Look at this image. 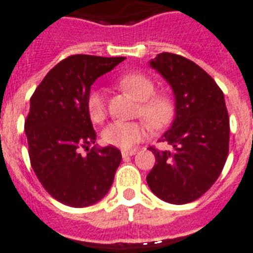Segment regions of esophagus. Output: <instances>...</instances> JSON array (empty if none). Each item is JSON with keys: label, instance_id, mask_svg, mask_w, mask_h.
Listing matches in <instances>:
<instances>
[{"label": "esophagus", "instance_id": "34e87169", "mask_svg": "<svg viewBox=\"0 0 253 253\" xmlns=\"http://www.w3.org/2000/svg\"><path fill=\"white\" fill-rule=\"evenodd\" d=\"M135 152H137V150H123L122 155H123V158H128V156L134 155Z\"/></svg>", "mask_w": 253, "mask_h": 253}]
</instances>
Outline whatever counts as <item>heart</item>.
I'll return each mask as SVG.
<instances>
[{"mask_svg": "<svg viewBox=\"0 0 253 253\" xmlns=\"http://www.w3.org/2000/svg\"><path fill=\"white\" fill-rule=\"evenodd\" d=\"M123 90L139 101L138 114L149 122L152 128L166 126L173 118L174 106L167 94L155 93L154 81L143 74H128L119 81ZM86 111L93 123L99 124L106 118V102L102 91L91 90L86 98ZM149 134L145 122H114L102 131L104 143L120 149H130Z\"/></svg>", "mask_w": 253, "mask_h": 253, "instance_id": "1", "label": "heart"}]
</instances>
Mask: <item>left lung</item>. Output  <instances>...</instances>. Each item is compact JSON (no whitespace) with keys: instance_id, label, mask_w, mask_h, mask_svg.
<instances>
[{"instance_id":"obj_1","label":"left lung","mask_w":253,"mask_h":253,"mask_svg":"<svg viewBox=\"0 0 253 253\" xmlns=\"http://www.w3.org/2000/svg\"><path fill=\"white\" fill-rule=\"evenodd\" d=\"M174 94V120L159 141L172 150L150 147L155 166L147 185L170 204L197 200L216 182L229 154V115L224 93L214 80L191 60L162 53L150 60Z\"/></svg>"}]
</instances>
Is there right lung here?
I'll use <instances>...</instances> for the list:
<instances>
[{
  "instance_id": "obj_1",
  "label": "right lung",
  "mask_w": 253,
  "mask_h": 253,
  "mask_svg": "<svg viewBox=\"0 0 253 253\" xmlns=\"http://www.w3.org/2000/svg\"><path fill=\"white\" fill-rule=\"evenodd\" d=\"M124 59L68 56L47 72L31 98L24 125L31 166L47 193L66 206H93L114 182L122 152L114 146L89 149L97 134L86 98L94 81ZM81 147L87 149L85 157Z\"/></svg>"
}]
</instances>
